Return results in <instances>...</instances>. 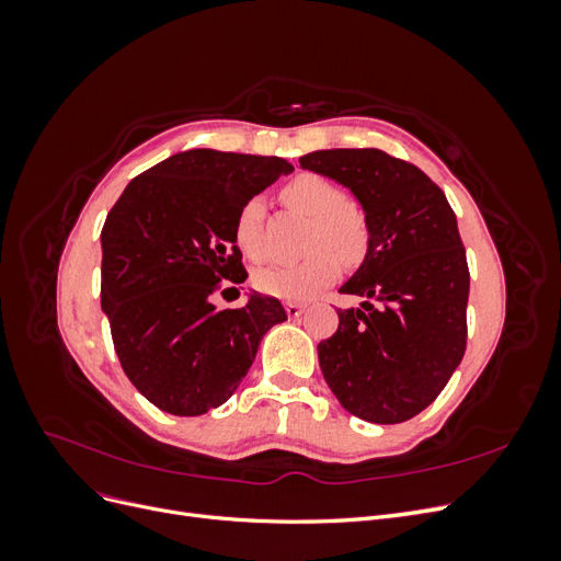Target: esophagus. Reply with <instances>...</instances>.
I'll list each match as a JSON object with an SVG mask.
<instances>
[{
	"label": "esophagus",
	"mask_w": 561,
	"mask_h": 561,
	"mask_svg": "<svg viewBox=\"0 0 561 561\" xmlns=\"http://www.w3.org/2000/svg\"><path fill=\"white\" fill-rule=\"evenodd\" d=\"M285 311H287V316H290V318H299L304 311H307V307H304V304H297V301H287L285 304Z\"/></svg>",
	"instance_id": "1"
}]
</instances>
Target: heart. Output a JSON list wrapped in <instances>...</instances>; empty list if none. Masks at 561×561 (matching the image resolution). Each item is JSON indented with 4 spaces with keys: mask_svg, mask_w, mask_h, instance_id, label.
Segmentation results:
<instances>
[{
    "mask_svg": "<svg viewBox=\"0 0 561 561\" xmlns=\"http://www.w3.org/2000/svg\"><path fill=\"white\" fill-rule=\"evenodd\" d=\"M283 201L311 215L307 233V257L299 262L268 264L254 274V285L264 295L278 299H309L328 287L339 274V259L348 264L360 262L369 248V222L365 210L346 198L344 190L318 173H301L280 190ZM264 203L250 198L236 215L233 239L250 260H260Z\"/></svg>",
    "mask_w": 561,
    "mask_h": 561,
    "instance_id": "1",
    "label": "heart"
}]
</instances>
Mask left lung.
<instances>
[{
    "label": "left lung",
    "instance_id": "1",
    "mask_svg": "<svg viewBox=\"0 0 561 561\" xmlns=\"http://www.w3.org/2000/svg\"><path fill=\"white\" fill-rule=\"evenodd\" d=\"M301 168L348 186L369 222L360 268L339 293L336 332L318 363L346 412L402 423L443 393L466 353L470 274L456 215L443 190L414 163L381 149H322Z\"/></svg>",
    "mask_w": 561,
    "mask_h": 561
}]
</instances>
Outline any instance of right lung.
<instances>
[{
  "label": "right lung",
  "instance_id": "obj_1",
  "mask_svg": "<svg viewBox=\"0 0 561 561\" xmlns=\"http://www.w3.org/2000/svg\"><path fill=\"white\" fill-rule=\"evenodd\" d=\"M290 171L278 157L190 149L130 180L110 210L103 311L126 377L159 410L201 416L225 404L262 336L287 320L276 297L254 293L241 309L213 297L248 278L236 215Z\"/></svg>",
  "mask_w": 561,
  "mask_h": 561
}]
</instances>
